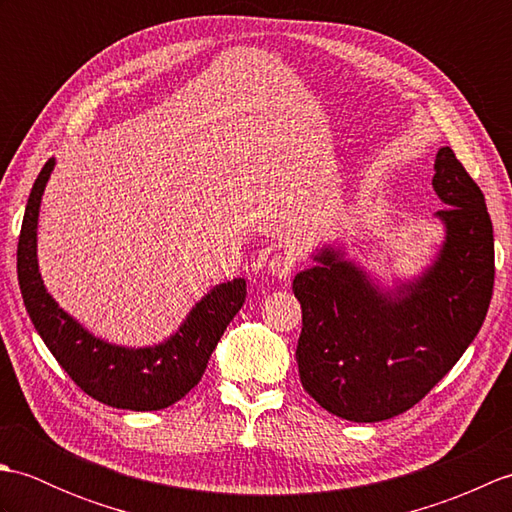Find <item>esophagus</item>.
I'll use <instances>...</instances> for the list:
<instances>
[{"instance_id": "34e87169", "label": "esophagus", "mask_w": 512, "mask_h": 512, "mask_svg": "<svg viewBox=\"0 0 512 512\" xmlns=\"http://www.w3.org/2000/svg\"><path fill=\"white\" fill-rule=\"evenodd\" d=\"M292 268H295V262H292V257L288 255H281V253H275L273 257L268 259V273L273 275L275 279H288Z\"/></svg>"}]
</instances>
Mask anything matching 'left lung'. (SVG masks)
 I'll return each mask as SVG.
<instances>
[{
  "label": "left lung",
  "instance_id": "1",
  "mask_svg": "<svg viewBox=\"0 0 512 512\" xmlns=\"http://www.w3.org/2000/svg\"><path fill=\"white\" fill-rule=\"evenodd\" d=\"M433 171L444 204L433 217L444 237L418 275L387 286L343 244H323L314 266L292 281L303 314L301 385L339 418L378 422L411 409L460 361L486 319L495 244L484 193L451 147H440Z\"/></svg>",
  "mask_w": 512,
  "mask_h": 512
}]
</instances>
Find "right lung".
<instances>
[{
	"label": "right lung",
	"instance_id": "1",
	"mask_svg": "<svg viewBox=\"0 0 512 512\" xmlns=\"http://www.w3.org/2000/svg\"><path fill=\"white\" fill-rule=\"evenodd\" d=\"M54 165L50 158L32 184L17 246V279L30 321L57 363L94 400L129 411L165 409L200 383L226 325L244 306L246 279L213 286L178 330L156 345L129 347L92 334L54 301L39 273V209Z\"/></svg>",
	"mask_w": 512,
	"mask_h": 512
}]
</instances>
